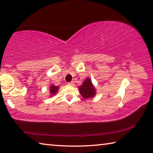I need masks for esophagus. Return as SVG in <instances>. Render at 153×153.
Returning <instances> with one entry per match:
<instances>
[{"label": "esophagus", "mask_w": 153, "mask_h": 153, "mask_svg": "<svg viewBox=\"0 0 153 153\" xmlns=\"http://www.w3.org/2000/svg\"><path fill=\"white\" fill-rule=\"evenodd\" d=\"M74 84V82L72 81V82H70L68 83V85H73Z\"/></svg>", "instance_id": "esophagus-1"}]
</instances>
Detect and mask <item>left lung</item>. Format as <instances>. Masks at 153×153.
Returning a JSON list of instances; mask_svg holds the SVG:
<instances>
[{"label":"left lung","mask_w":153,"mask_h":153,"mask_svg":"<svg viewBox=\"0 0 153 153\" xmlns=\"http://www.w3.org/2000/svg\"><path fill=\"white\" fill-rule=\"evenodd\" d=\"M79 91L84 99L94 98L96 94V89L91 82L90 78L88 77L81 85L79 86Z\"/></svg>","instance_id":"obj_1"}]
</instances>
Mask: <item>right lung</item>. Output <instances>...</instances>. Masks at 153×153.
<instances>
[{"label": "right lung", "instance_id": "obj_1", "mask_svg": "<svg viewBox=\"0 0 153 153\" xmlns=\"http://www.w3.org/2000/svg\"><path fill=\"white\" fill-rule=\"evenodd\" d=\"M58 90H59V87H58V86H56V85H53V84L50 85V87H49L50 96L49 97L54 96L55 94L57 93Z\"/></svg>", "mask_w": 153, "mask_h": 153}]
</instances>
